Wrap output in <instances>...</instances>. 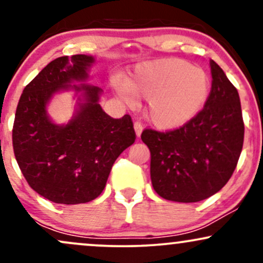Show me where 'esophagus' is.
I'll return each instance as SVG.
<instances>
[{
    "instance_id": "esophagus-1",
    "label": "esophagus",
    "mask_w": 263,
    "mask_h": 263,
    "mask_svg": "<svg viewBox=\"0 0 263 263\" xmlns=\"http://www.w3.org/2000/svg\"><path fill=\"white\" fill-rule=\"evenodd\" d=\"M134 128H135L136 136H137V137H141L142 131H143V126H142L140 122H135L134 123Z\"/></svg>"
}]
</instances>
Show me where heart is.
Segmentation results:
<instances>
[{
	"mask_svg": "<svg viewBox=\"0 0 263 263\" xmlns=\"http://www.w3.org/2000/svg\"><path fill=\"white\" fill-rule=\"evenodd\" d=\"M115 91L127 102L147 99L146 114L157 128L183 127L204 107L209 98V75L179 58H164L136 65L128 80L111 78Z\"/></svg>",
	"mask_w": 263,
	"mask_h": 263,
	"instance_id": "1",
	"label": "heart"
}]
</instances>
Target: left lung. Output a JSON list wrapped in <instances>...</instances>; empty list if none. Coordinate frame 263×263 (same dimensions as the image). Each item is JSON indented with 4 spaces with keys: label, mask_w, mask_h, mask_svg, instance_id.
<instances>
[{
    "label": "left lung",
    "mask_w": 263,
    "mask_h": 263,
    "mask_svg": "<svg viewBox=\"0 0 263 263\" xmlns=\"http://www.w3.org/2000/svg\"><path fill=\"white\" fill-rule=\"evenodd\" d=\"M211 91L204 108L183 127L144 129L151 152V180L159 197L197 203L229 182L243 144L240 96L220 66L210 60Z\"/></svg>",
    "instance_id": "left-lung-1"
}]
</instances>
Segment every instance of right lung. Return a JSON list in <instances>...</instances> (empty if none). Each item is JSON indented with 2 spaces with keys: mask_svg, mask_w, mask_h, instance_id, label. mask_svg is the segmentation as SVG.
Wrapping results in <instances>:
<instances>
[{
  "mask_svg": "<svg viewBox=\"0 0 263 263\" xmlns=\"http://www.w3.org/2000/svg\"><path fill=\"white\" fill-rule=\"evenodd\" d=\"M92 55L60 57L23 90L12 142L17 163L33 190L57 204L89 203L101 194L115 161L135 142L131 117L112 119L99 104L102 89L86 83ZM73 91L72 119L57 124L47 105L57 93Z\"/></svg>",
  "mask_w": 263,
  "mask_h": 263,
  "instance_id": "add662e5",
  "label": "right lung"
}]
</instances>
